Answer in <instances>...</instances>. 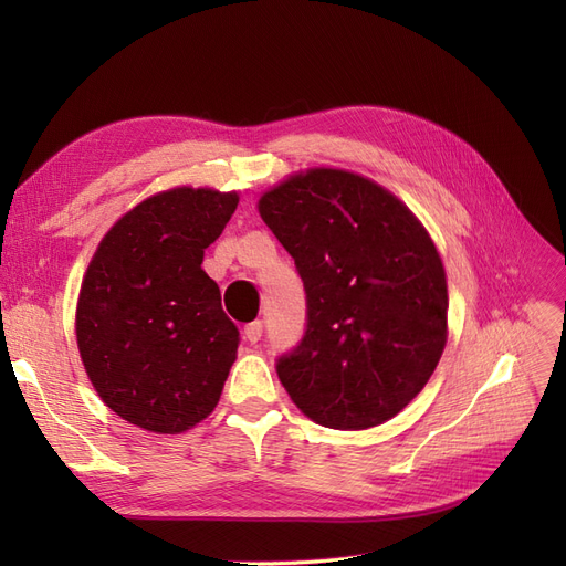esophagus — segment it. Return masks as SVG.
<instances>
[{"instance_id":"1","label":"esophagus","mask_w":566,"mask_h":566,"mask_svg":"<svg viewBox=\"0 0 566 566\" xmlns=\"http://www.w3.org/2000/svg\"><path fill=\"white\" fill-rule=\"evenodd\" d=\"M243 335H245V339L250 342V345H254V342L262 337V321H252V323H248V325H245V331H243Z\"/></svg>"}]
</instances>
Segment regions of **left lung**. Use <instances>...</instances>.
Here are the masks:
<instances>
[{"mask_svg":"<svg viewBox=\"0 0 566 566\" xmlns=\"http://www.w3.org/2000/svg\"><path fill=\"white\" fill-rule=\"evenodd\" d=\"M256 210L293 254L306 333L276 370L306 418L368 430L413 401L449 337V285L422 221L391 191L339 167H310Z\"/></svg>","mask_w":566,"mask_h":566,"instance_id":"obj_1","label":"left lung"}]
</instances>
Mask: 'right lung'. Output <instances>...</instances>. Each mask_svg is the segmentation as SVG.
I'll return each instance as SVG.
<instances>
[{"label": "right lung", "instance_id": "1", "mask_svg": "<svg viewBox=\"0 0 566 566\" xmlns=\"http://www.w3.org/2000/svg\"><path fill=\"white\" fill-rule=\"evenodd\" d=\"M238 191L175 186L119 217L84 271L75 335L113 413L156 434L208 418L238 354V331L202 271Z\"/></svg>", "mask_w": 566, "mask_h": 566}]
</instances>
